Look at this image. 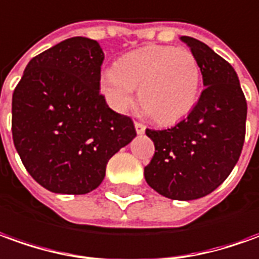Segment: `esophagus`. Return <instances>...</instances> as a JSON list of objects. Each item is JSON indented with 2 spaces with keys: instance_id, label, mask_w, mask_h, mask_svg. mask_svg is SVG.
Returning a JSON list of instances; mask_svg holds the SVG:
<instances>
[{
  "instance_id": "obj_1",
  "label": "esophagus",
  "mask_w": 259,
  "mask_h": 259,
  "mask_svg": "<svg viewBox=\"0 0 259 259\" xmlns=\"http://www.w3.org/2000/svg\"><path fill=\"white\" fill-rule=\"evenodd\" d=\"M145 130H147V126L144 125V124H141V122H135V131H137L138 135L145 133Z\"/></svg>"
}]
</instances>
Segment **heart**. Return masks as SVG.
<instances>
[{
  "instance_id": "heart-1",
  "label": "heart",
  "mask_w": 259,
  "mask_h": 259,
  "mask_svg": "<svg viewBox=\"0 0 259 259\" xmlns=\"http://www.w3.org/2000/svg\"><path fill=\"white\" fill-rule=\"evenodd\" d=\"M201 72L192 52L145 46L128 52L101 74L100 92L114 111L125 112L138 100L160 124L185 118L199 100Z\"/></svg>"
}]
</instances>
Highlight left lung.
Masks as SVG:
<instances>
[{"instance_id": "1", "label": "left lung", "mask_w": 259, "mask_h": 259, "mask_svg": "<svg viewBox=\"0 0 259 259\" xmlns=\"http://www.w3.org/2000/svg\"><path fill=\"white\" fill-rule=\"evenodd\" d=\"M181 40L197 59L206 89L187 118L167 130L145 131L155 153L144 175L159 194L187 201L215 190L238 162L247 101L233 66L194 37Z\"/></svg>"}]
</instances>
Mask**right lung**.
<instances>
[{
    "label": "right lung",
    "mask_w": 259,
    "mask_h": 259,
    "mask_svg": "<svg viewBox=\"0 0 259 259\" xmlns=\"http://www.w3.org/2000/svg\"><path fill=\"white\" fill-rule=\"evenodd\" d=\"M103 60L97 40L66 39L32 59L12 94L14 145L53 193L97 189L110 158L137 137L133 119L100 94Z\"/></svg>",
    "instance_id": "obj_1"
}]
</instances>
